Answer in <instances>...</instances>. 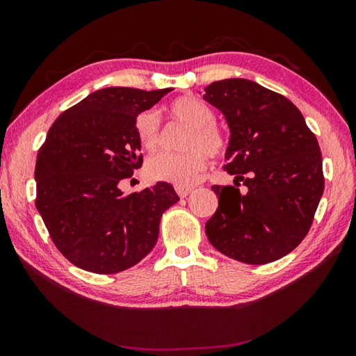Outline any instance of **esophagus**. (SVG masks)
Listing matches in <instances>:
<instances>
[{
    "instance_id": "obj_1",
    "label": "esophagus",
    "mask_w": 356,
    "mask_h": 356,
    "mask_svg": "<svg viewBox=\"0 0 356 356\" xmlns=\"http://www.w3.org/2000/svg\"><path fill=\"white\" fill-rule=\"evenodd\" d=\"M176 191L180 197H186L193 191V188H190V186H176Z\"/></svg>"
}]
</instances>
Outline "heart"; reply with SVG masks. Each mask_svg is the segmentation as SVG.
<instances>
[{
  "instance_id": "b5f03b06",
  "label": "heart",
  "mask_w": 356,
  "mask_h": 356,
  "mask_svg": "<svg viewBox=\"0 0 356 356\" xmlns=\"http://www.w3.org/2000/svg\"><path fill=\"white\" fill-rule=\"evenodd\" d=\"M171 116L191 127L186 140V154H159L150 156L146 163L149 179L161 180L176 186H191L206 170V152L209 156H220L226 152L227 140L215 127L216 114L206 102L185 95L170 105ZM136 138L147 150H155L160 144V120L154 111H143L135 119Z\"/></svg>"
}]
</instances>
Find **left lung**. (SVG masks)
I'll return each instance as SVG.
<instances>
[{
	"label": "left lung",
	"instance_id": "left-lung-1",
	"mask_svg": "<svg viewBox=\"0 0 356 356\" xmlns=\"http://www.w3.org/2000/svg\"><path fill=\"white\" fill-rule=\"evenodd\" d=\"M202 97L226 119L225 170L236 174V186H212L218 209L206 222L209 242L245 264L281 259L306 237L323 195L317 138L291 100L251 80L213 81Z\"/></svg>",
	"mask_w": 356,
	"mask_h": 356
}]
</instances>
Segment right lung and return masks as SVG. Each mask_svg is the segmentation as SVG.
I'll return each instance as SVG.
<instances>
[{
	"label": "right lung",
	"mask_w": 356,
	"mask_h": 356,
	"mask_svg": "<svg viewBox=\"0 0 356 356\" xmlns=\"http://www.w3.org/2000/svg\"><path fill=\"white\" fill-rule=\"evenodd\" d=\"M171 88H105L65 110L35 161V207L61 254L86 272L134 267L156 243L161 215L179 201L168 182L124 195L143 165L135 119Z\"/></svg>",
	"instance_id": "right-lung-1"
}]
</instances>
